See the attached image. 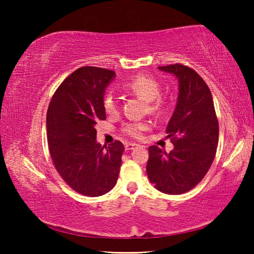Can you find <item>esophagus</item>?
<instances>
[{
  "label": "esophagus",
  "mask_w": 254,
  "mask_h": 254,
  "mask_svg": "<svg viewBox=\"0 0 254 254\" xmlns=\"http://www.w3.org/2000/svg\"><path fill=\"white\" fill-rule=\"evenodd\" d=\"M139 147V144H135V143H126V149L127 150H133L134 148Z\"/></svg>",
  "instance_id": "esophagus-1"
}]
</instances>
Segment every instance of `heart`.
<instances>
[{"instance_id":"1","label":"heart","mask_w":254,"mask_h":254,"mask_svg":"<svg viewBox=\"0 0 254 254\" xmlns=\"http://www.w3.org/2000/svg\"><path fill=\"white\" fill-rule=\"evenodd\" d=\"M124 91L133 94L147 103V111L150 114L161 115L167 109V101L163 98L161 93V85L158 80L151 77L139 75L127 81L123 86ZM103 106L107 114H115L118 112V105L114 97L107 94L103 101ZM148 123L145 122H130L123 126V132L127 135L140 139L143 132L148 130Z\"/></svg>"}]
</instances>
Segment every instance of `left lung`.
Instances as JSON below:
<instances>
[{
  "label": "left lung",
  "mask_w": 254,
  "mask_h": 254,
  "mask_svg": "<svg viewBox=\"0 0 254 254\" xmlns=\"http://www.w3.org/2000/svg\"><path fill=\"white\" fill-rule=\"evenodd\" d=\"M178 79V98L166 132L174 149L149 147L147 174L159 191L184 194L198 184L212 166L218 144V121L207 84L182 64L160 66Z\"/></svg>",
  "instance_id": "1"
}]
</instances>
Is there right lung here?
<instances>
[{"instance_id": "right-lung-1", "label": "right lung", "mask_w": 254, "mask_h": 254, "mask_svg": "<svg viewBox=\"0 0 254 254\" xmlns=\"http://www.w3.org/2000/svg\"><path fill=\"white\" fill-rule=\"evenodd\" d=\"M113 70L86 66L60 84L47 112V139L55 168L81 195L102 196L115 186L124 147L115 141L102 147L95 126L106 119L105 88Z\"/></svg>"}]
</instances>
